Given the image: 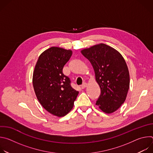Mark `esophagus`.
Masks as SVG:
<instances>
[{
    "label": "esophagus",
    "instance_id": "obj_1",
    "mask_svg": "<svg viewBox=\"0 0 153 153\" xmlns=\"http://www.w3.org/2000/svg\"><path fill=\"white\" fill-rule=\"evenodd\" d=\"M86 86H87V83H86V82H84V83H83V84L81 85V88L83 89V88H85V87H86Z\"/></svg>",
    "mask_w": 153,
    "mask_h": 153
}]
</instances>
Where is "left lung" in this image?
<instances>
[{
	"label": "left lung",
	"mask_w": 153,
	"mask_h": 153,
	"mask_svg": "<svg viewBox=\"0 0 153 153\" xmlns=\"http://www.w3.org/2000/svg\"><path fill=\"white\" fill-rule=\"evenodd\" d=\"M81 53L91 63L101 93L96 105L107 114L120 107L129 88V74L119 52L103 43L83 49Z\"/></svg>",
	"instance_id": "1"
}]
</instances>
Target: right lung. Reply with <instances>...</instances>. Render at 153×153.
Instances as JSON below:
<instances>
[{
    "label": "right lung",
    "mask_w": 153,
    "mask_h": 153,
    "mask_svg": "<svg viewBox=\"0 0 153 153\" xmlns=\"http://www.w3.org/2000/svg\"><path fill=\"white\" fill-rule=\"evenodd\" d=\"M72 53L70 50L51 47L40 55L33 72V84L39 102L57 117L67 115L72 110L79 94L62 72Z\"/></svg>",
    "instance_id": "1"
}]
</instances>
